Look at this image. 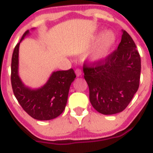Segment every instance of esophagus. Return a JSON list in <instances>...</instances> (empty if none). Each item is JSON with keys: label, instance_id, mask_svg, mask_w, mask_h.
I'll return each instance as SVG.
<instances>
[{"label": "esophagus", "instance_id": "esophagus-1", "mask_svg": "<svg viewBox=\"0 0 153 153\" xmlns=\"http://www.w3.org/2000/svg\"><path fill=\"white\" fill-rule=\"evenodd\" d=\"M75 72L77 76H79L82 75V71H81V70H79V69H76Z\"/></svg>", "mask_w": 153, "mask_h": 153}]
</instances>
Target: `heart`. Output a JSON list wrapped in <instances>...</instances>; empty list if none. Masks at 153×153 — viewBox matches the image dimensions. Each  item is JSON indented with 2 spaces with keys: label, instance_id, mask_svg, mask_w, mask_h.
Listing matches in <instances>:
<instances>
[{
  "label": "heart",
  "instance_id": "1",
  "mask_svg": "<svg viewBox=\"0 0 153 153\" xmlns=\"http://www.w3.org/2000/svg\"><path fill=\"white\" fill-rule=\"evenodd\" d=\"M116 41L114 33L110 30L104 32L99 39L97 45L87 55V58L92 63H99L103 60L109 53Z\"/></svg>",
  "mask_w": 153,
  "mask_h": 153
}]
</instances>
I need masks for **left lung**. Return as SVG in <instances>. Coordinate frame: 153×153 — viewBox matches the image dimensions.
<instances>
[{"mask_svg": "<svg viewBox=\"0 0 153 153\" xmlns=\"http://www.w3.org/2000/svg\"><path fill=\"white\" fill-rule=\"evenodd\" d=\"M117 50L105 60L83 66L93 108L104 115L120 113L129 105L140 86L141 59L130 35L122 30Z\"/></svg>", "mask_w": 153, "mask_h": 153, "instance_id": "obj_1", "label": "left lung"}]
</instances>
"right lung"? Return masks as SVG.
Segmentation results:
<instances>
[{
  "mask_svg": "<svg viewBox=\"0 0 153 153\" xmlns=\"http://www.w3.org/2000/svg\"><path fill=\"white\" fill-rule=\"evenodd\" d=\"M29 34L28 30L13 50L11 60L12 89L18 102L28 115L35 120H51L59 117L64 110L70 85L76 78L75 73L73 69L53 71L44 86L36 89L27 86L19 76L18 58L20 44Z\"/></svg>",
  "mask_w": 153,
  "mask_h": 153,
  "instance_id": "obj_1",
  "label": "right lung"
}]
</instances>
